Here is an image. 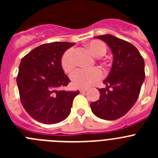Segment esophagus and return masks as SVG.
I'll list each match as a JSON object with an SVG mask.
<instances>
[{"instance_id":"esophagus-1","label":"esophagus","mask_w":158,"mask_h":158,"mask_svg":"<svg viewBox=\"0 0 158 158\" xmlns=\"http://www.w3.org/2000/svg\"><path fill=\"white\" fill-rule=\"evenodd\" d=\"M87 90H88L87 89H79L80 93H85V92H86Z\"/></svg>"}]
</instances>
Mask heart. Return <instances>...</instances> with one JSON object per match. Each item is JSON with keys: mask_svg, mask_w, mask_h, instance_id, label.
<instances>
[{"mask_svg": "<svg viewBox=\"0 0 158 158\" xmlns=\"http://www.w3.org/2000/svg\"><path fill=\"white\" fill-rule=\"evenodd\" d=\"M89 51L93 56L101 58L107 52V47L103 42L99 40H92L86 45ZM61 65L65 72L70 73L75 68V61L73 56V50H67L62 56ZM102 77V72L98 68L85 70L78 69L75 71L70 77L71 82L73 87L78 89H87L98 81Z\"/></svg>", "mask_w": 158, "mask_h": 158, "instance_id": "b5f03b06", "label": "heart"}]
</instances>
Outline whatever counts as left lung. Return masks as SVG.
Returning <instances> with one entry per match:
<instances>
[{
    "mask_svg": "<svg viewBox=\"0 0 158 158\" xmlns=\"http://www.w3.org/2000/svg\"><path fill=\"white\" fill-rule=\"evenodd\" d=\"M96 38L105 42L110 47L113 63L104 81L107 87L99 89L100 98L92 102L90 107L98 118L114 120L127 114L139 98L145 80L144 59L138 49L125 40L111 35Z\"/></svg>",
    "mask_w": 158,
    "mask_h": 158,
    "instance_id": "1",
    "label": "left lung"
}]
</instances>
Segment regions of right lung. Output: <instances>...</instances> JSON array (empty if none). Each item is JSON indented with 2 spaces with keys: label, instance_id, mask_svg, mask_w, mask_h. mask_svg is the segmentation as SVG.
Returning a JSON list of instances; mask_svg holds the SVG:
<instances>
[{
  "label": "right lung",
  "instance_id": "right-lung-1",
  "mask_svg": "<svg viewBox=\"0 0 158 158\" xmlns=\"http://www.w3.org/2000/svg\"><path fill=\"white\" fill-rule=\"evenodd\" d=\"M75 43H46L31 51L21 59L16 83L25 111L38 122L54 124L69 116L73 100L79 91H58L70 82L65 74L62 54Z\"/></svg>",
  "mask_w": 158,
  "mask_h": 158
}]
</instances>
